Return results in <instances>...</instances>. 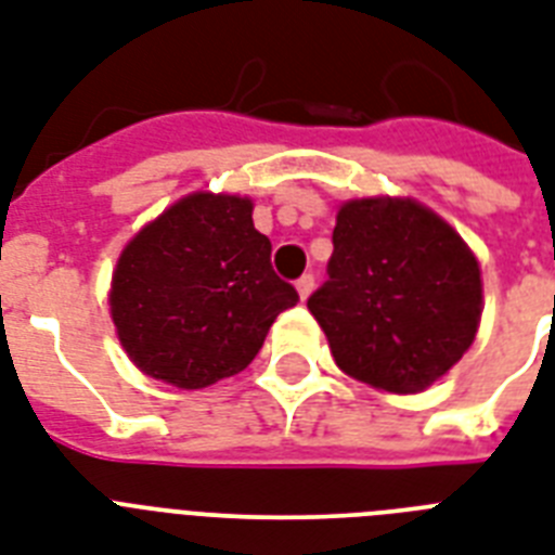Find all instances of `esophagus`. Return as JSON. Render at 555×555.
Returning <instances> with one entry per match:
<instances>
[{"mask_svg": "<svg viewBox=\"0 0 555 555\" xmlns=\"http://www.w3.org/2000/svg\"><path fill=\"white\" fill-rule=\"evenodd\" d=\"M296 291H299V299L305 302V299H308L313 291V273H305V276L296 279Z\"/></svg>", "mask_w": 555, "mask_h": 555, "instance_id": "1", "label": "esophagus"}]
</instances>
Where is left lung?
I'll return each instance as SVG.
<instances>
[{
	"label": "left lung",
	"instance_id": "8db88e82",
	"mask_svg": "<svg viewBox=\"0 0 555 555\" xmlns=\"http://www.w3.org/2000/svg\"><path fill=\"white\" fill-rule=\"evenodd\" d=\"M328 279L308 299L348 377L414 395L473 346L481 270L461 235L403 198L343 204Z\"/></svg>",
	"mask_w": 555,
	"mask_h": 555
}]
</instances>
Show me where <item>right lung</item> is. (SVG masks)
Segmentation results:
<instances>
[{"mask_svg":"<svg viewBox=\"0 0 555 555\" xmlns=\"http://www.w3.org/2000/svg\"><path fill=\"white\" fill-rule=\"evenodd\" d=\"M108 302L143 374L204 388L247 369L299 294L270 264L250 201L195 192L126 244Z\"/></svg>","mask_w":555,"mask_h":555,"instance_id":"obj_1","label":"right lung"}]
</instances>
